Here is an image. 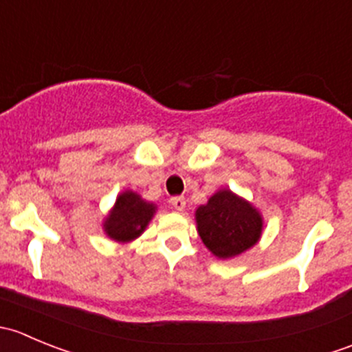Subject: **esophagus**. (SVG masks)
<instances>
[{
	"instance_id": "esophagus-1",
	"label": "esophagus",
	"mask_w": 352,
	"mask_h": 352,
	"mask_svg": "<svg viewBox=\"0 0 352 352\" xmlns=\"http://www.w3.org/2000/svg\"><path fill=\"white\" fill-rule=\"evenodd\" d=\"M170 204H172V208L175 209V211H184L186 209V199L184 197H172L170 199Z\"/></svg>"
}]
</instances>
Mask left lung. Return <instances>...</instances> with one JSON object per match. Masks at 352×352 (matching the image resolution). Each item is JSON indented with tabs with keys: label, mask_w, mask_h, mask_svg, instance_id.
I'll return each instance as SVG.
<instances>
[{
	"label": "left lung",
	"mask_w": 352,
	"mask_h": 352,
	"mask_svg": "<svg viewBox=\"0 0 352 352\" xmlns=\"http://www.w3.org/2000/svg\"><path fill=\"white\" fill-rule=\"evenodd\" d=\"M202 243L221 261L239 257L257 245L264 230L261 211L230 189H219L196 209Z\"/></svg>",
	"instance_id": "obj_1"
}]
</instances>
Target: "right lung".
Masks as SVG:
<instances>
[{"label":"right lung","instance_id":"add662e5","mask_svg":"<svg viewBox=\"0 0 352 352\" xmlns=\"http://www.w3.org/2000/svg\"><path fill=\"white\" fill-rule=\"evenodd\" d=\"M158 206L146 201L134 190L126 189L119 194L112 209L102 221V230L117 243H129L144 233L153 219Z\"/></svg>","mask_w":352,"mask_h":352}]
</instances>
